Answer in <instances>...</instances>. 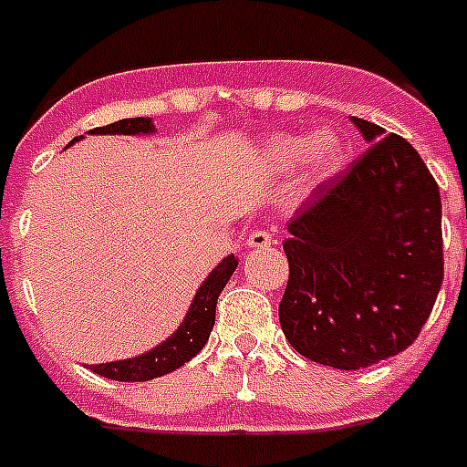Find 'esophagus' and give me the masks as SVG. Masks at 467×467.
<instances>
[{
	"mask_svg": "<svg viewBox=\"0 0 467 467\" xmlns=\"http://www.w3.org/2000/svg\"><path fill=\"white\" fill-rule=\"evenodd\" d=\"M273 244V234L268 233V230H254L249 237H246V246H259V249H264V246H271Z\"/></svg>",
	"mask_w": 467,
	"mask_h": 467,
	"instance_id": "obj_1",
	"label": "esophagus"
}]
</instances>
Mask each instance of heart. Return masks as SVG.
Masks as SVG:
<instances>
[{
  "label": "heart",
  "mask_w": 467,
  "mask_h": 467,
  "mask_svg": "<svg viewBox=\"0 0 467 467\" xmlns=\"http://www.w3.org/2000/svg\"><path fill=\"white\" fill-rule=\"evenodd\" d=\"M306 155L309 161V174L312 177H326L338 168L340 148L333 136H317L312 143L299 136H278L266 148V158L273 165H293Z\"/></svg>",
  "instance_id": "b5f03b06"
}]
</instances>
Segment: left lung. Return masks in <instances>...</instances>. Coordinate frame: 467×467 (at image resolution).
<instances>
[{
  "label": "left lung",
  "instance_id": "1",
  "mask_svg": "<svg viewBox=\"0 0 467 467\" xmlns=\"http://www.w3.org/2000/svg\"><path fill=\"white\" fill-rule=\"evenodd\" d=\"M371 143L295 213L280 326L299 355L362 369L408 350L443 280L439 184L403 136L352 117Z\"/></svg>",
  "mask_w": 467,
  "mask_h": 467
}]
</instances>
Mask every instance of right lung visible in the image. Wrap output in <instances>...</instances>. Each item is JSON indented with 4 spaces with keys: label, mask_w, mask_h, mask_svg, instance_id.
I'll return each instance as SVG.
<instances>
[{
    "label": "right lung",
    "mask_w": 467,
    "mask_h": 467,
    "mask_svg": "<svg viewBox=\"0 0 467 467\" xmlns=\"http://www.w3.org/2000/svg\"><path fill=\"white\" fill-rule=\"evenodd\" d=\"M148 131H153V124L146 117H129V119H119V122L108 124V127L90 129V134H148ZM74 141H78V139H74ZM234 268H237L234 256H227L221 261V266L215 268L206 278V283L199 287L194 302L189 306L187 319L182 321L180 331L170 336L165 343L158 345L155 350L139 355L134 359H122V362L90 365L88 369L105 379H115V381H148V379L170 374L184 362H189L194 355H199V350L211 336V328L215 324V305H218V297H221L223 287L234 273Z\"/></svg>",
    "instance_id": "add662e5"
}]
</instances>
